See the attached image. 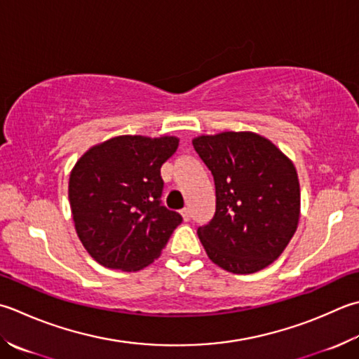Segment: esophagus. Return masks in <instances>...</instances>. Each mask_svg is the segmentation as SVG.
Listing matches in <instances>:
<instances>
[{"instance_id":"1","label":"esophagus","mask_w":359,"mask_h":359,"mask_svg":"<svg viewBox=\"0 0 359 359\" xmlns=\"http://www.w3.org/2000/svg\"><path fill=\"white\" fill-rule=\"evenodd\" d=\"M180 215H182V217H184V221H189L191 219V212H189V208H184V210H180Z\"/></svg>"}]
</instances>
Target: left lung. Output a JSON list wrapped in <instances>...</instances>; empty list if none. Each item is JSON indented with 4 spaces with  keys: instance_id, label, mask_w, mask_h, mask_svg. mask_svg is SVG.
Segmentation results:
<instances>
[{
    "instance_id": "left-lung-1",
    "label": "left lung",
    "mask_w": 359,
    "mask_h": 359,
    "mask_svg": "<svg viewBox=\"0 0 359 359\" xmlns=\"http://www.w3.org/2000/svg\"><path fill=\"white\" fill-rule=\"evenodd\" d=\"M215 180L216 212L198 236L208 258L233 273L276 262L296 233L300 187L292 161L254 132H221L193 140Z\"/></svg>"
}]
</instances>
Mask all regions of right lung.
I'll use <instances>...</instances> for the list:
<instances>
[{
    "label": "right lung",
    "instance_id": "obj_1",
    "mask_svg": "<svg viewBox=\"0 0 359 359\" xmlns=\"http://www.w3.org/2000/svg\"><path fill=\"white\" fill-rule=\"evenodd\" d=\"M177 146L175 137L121 135L90 147L77 160L68 184L74 227L104 268H146L182 222L160 201V168Z\"/></svg>",
    "mask_w": 359,
    "mask_h": 359
}]
</instances>
